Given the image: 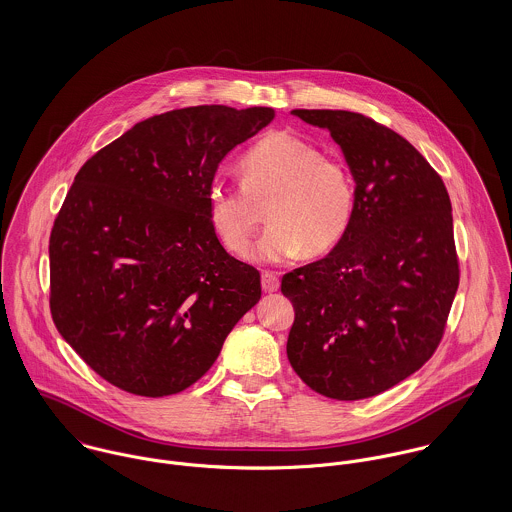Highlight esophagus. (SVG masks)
Masks as SVG:
<instances>
[{"instance_id":"34e87169","label":"esophagus","mask_w":512,"mask_h":512,"mask_svg":"<svg viewBox=\"0 0 512 512\" xmlns=\"http://www.w3.org/2000/svg\"><path fill=\"white\" fill-rule=\"evenodd\" d=\"M280 288V278L276 272H262V290L272 293L278 292Z\"/></svg>"}]
</instances>
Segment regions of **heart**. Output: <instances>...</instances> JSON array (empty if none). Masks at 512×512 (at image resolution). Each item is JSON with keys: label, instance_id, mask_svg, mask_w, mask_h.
<instances>
[{"label": "heart", "instance_id": "obj_1", "mask_svg": "<svg viewBox=\"0 0 512 512\" xmlns=\"http://www.w3.org/2000/svg\"><path fill=\"white\" fill-rule=\"evenodd\" d=\"M238 173L240 187L215 179L207 191L209 222L230 252L248 248L266 202L270 226L248 252L254 262H286L301 250L325 254L353 224L357 181L351 165L292 132H270L248 147Z\"/></svg>", "mask_w": 512, "mask_h": 512}]
</instances>
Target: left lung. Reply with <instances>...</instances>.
Here are the masks:
<instances>
[{"label": "left lung", "instance_id": "8db88e82", "mask_svg": "<svg viewBox=\"0 0 512 512\" xmlns=\"http://www.w3.org/2000/svg\"><path fill=\"white\" fill-rule=\"evenodd\" d=\"M293 114L343 149L357 213L325 258L282 278L295 309L288 359L311 390L363 400L438 349L459 286L451 201L438 171L394 130L347 110Z\"/></svg>", "mask_w": 512, "mask_h": 512}]
</instances>
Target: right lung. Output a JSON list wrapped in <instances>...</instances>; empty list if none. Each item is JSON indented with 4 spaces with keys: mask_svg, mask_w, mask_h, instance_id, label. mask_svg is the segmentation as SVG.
<instances>
[{
    "mask_svg": "<svg viewBox=\"0 0 512 512\" xmlns=\"http://www.w3.org/2000/svg\"><path fill=\"white\" fill-rule=\"evenodd\" d=\"M274 120L254 106L151 116L76 173L49 238L51 315L78 357L138 396L189 388L260 295L230 256L207 191L224 155Z\"/></svg>",
    "mask_w": 512,
    "mask_h": 512,
    "instance_id": "obj_1",
    "label": "right lung"
}]
</instances>
